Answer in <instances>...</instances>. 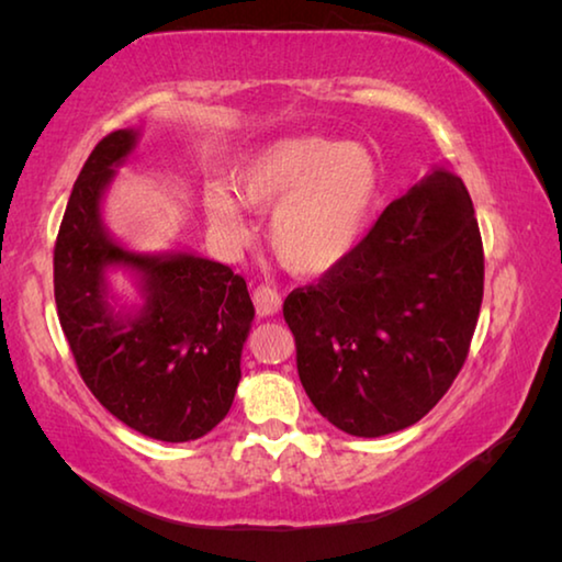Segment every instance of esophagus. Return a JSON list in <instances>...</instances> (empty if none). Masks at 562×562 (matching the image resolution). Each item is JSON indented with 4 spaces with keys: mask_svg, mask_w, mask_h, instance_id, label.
I'll use <instances>...</instances> for the list:
<instances>
[{
    "mask_svg": "<svg viewBox=\"0 0 562 562\" xmlns=\"http://www.w3.org/2000/svg\"><path fill=\"white\" fill-rule=\"evenodd\" d=\"M252 302H255V310H258L260 317H272L282 310L280 292L274 288H268V284H260V288L252 292Z\"/></svg>",
    "mask_w": 562,
    "mask_h": 562,
    "instance_id": "esophagus-1",
    "label": "esophagus"
}]
</instances>
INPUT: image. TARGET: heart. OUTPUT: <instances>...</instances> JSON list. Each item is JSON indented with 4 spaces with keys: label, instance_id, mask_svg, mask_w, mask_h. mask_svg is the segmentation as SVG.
<instances>
[{
    "label": "heart",
    "instance_id": "obj_1",
    "mask_svg": "<svg viewBox=\"0 0 562 562\" xmlns=\"http://www.w3.org/2000/svg\"><path fill=\"white\" fill-rule=\"evenodd\" d=\"M235 195L221 183L203 188V211L231 247L247 243L243 207L270 213L268 240L284 268L315 278L355 250L379 195V170L347 140L290 136L272 140L233 168Z\"/></svg>",
    "mask_w": 562,
    "mask_h": 562
}]
</instances>
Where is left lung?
I'll return each instance as SVG.
<instances>
[{"instance_id": "left-lung-1", "label": "left lung", "mask_w": 562, "mask_h": 562, "mask_svg": "<svg viewBox=\"0 0 562 562\" xmlns=\"http://www.w3.org/2000/svg\"><path fill=\"white\" fill-rule=\"evenodd\" d=\"M483 300V245L463 180L434 170L282 315L310 402L337 429L376 439L449 392Z\"/></svg>"}]
</instances>
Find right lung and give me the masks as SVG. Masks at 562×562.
<instances>
[{
	"instance_id": "right-lung-1",
	"label": "right lung",
	"mask_w": 562,
	"mask_h": 562,
	"mask_svg": "<svg viewBox=\"0 0 562 562\" xmlns=\"http://www.w3.org/2000/svg\"><path fill=\"white\" fill-rule=\"evenodd\" d=\"M140 140L109 133L76 178L54 247V297L76 367L91 394L128 429L183 443L231 412L255 307L227 265L190 250L136 252L103 223V198ZM126 271L142 302L110 288Z\"/></svg>"
}]
</instances>
